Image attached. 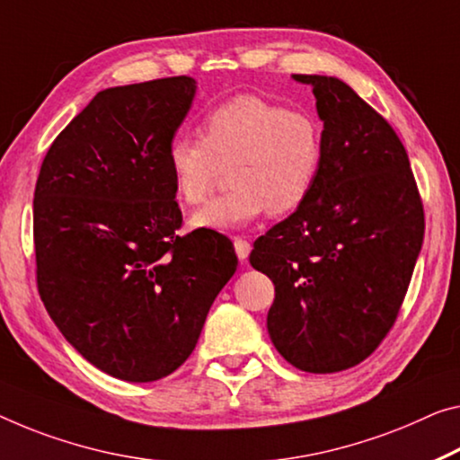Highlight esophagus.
Listing matches in <instances>:
<instances>
[{"mask_svg": "<svg viewBox=\"0 0 460 460\" xmlns=\"http://www.w3.org/2000/svg\"><path fill=\"white\" fill-rule=\"evenodd\" d=\"M234 251H236V254H238V259L244 263V261L249 259V254H251V243H249V240L236 236V238H234Z\"/></svg>", "mask_w": 460, "mask_h": 460, "instance_id": "obj_1", "label": "esophagus"}]
</instances>
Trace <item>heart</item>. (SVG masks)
<instances>
[{
  "label": "heart",
  "mask_w": 460,
  "mask_h": 460,
  "mask_svg": "<svg viewBox=\"0 0 460 460\" xmlns=\"http://www.w3.org/2000/svg\"><path fill=\"white\" fill-rule=\"evenodd\" d=\"M174 190L189 206L208 199L222 168L232 190L190 217L193 228L236 230L271 211L286 216L308 199L323 164V127L306 111L238 94L211 109L201 137L168 146Z\"/></svg>",
  "instance_id": "obj_1"
}]
</instances>
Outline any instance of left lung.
Segmentation results:
<instances>
[{"label": "left lung", "instance_id": "8db88e82", "mask_svg": "<svg viewBox=\"0 0 460 460\" xmlns=\"http://www.w3.org/2000/svg\"><path fill=\"white\" fill-rule=\"evenodd\" d=\"M310 84L323 164L308 199L254 240L251 265L275 286L267 331L304 372L364 362L397 321L423 243V206L405 147L348 84Z\"/></svg>", "mask_w": 460, "mask_h": 460}]
</instances>
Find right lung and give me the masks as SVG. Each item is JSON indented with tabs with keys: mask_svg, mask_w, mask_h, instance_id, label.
<instances>
[{
	"mask_svg": "<svg viewBox=\"0 0 460 460\" xmlns=\"http://www.w3.org/2000/svg\"><path fill=\"white\" fill-rule=\"evenodd\" d=\"M195 90L176 75L98 92L49 147L34 189L40 300L92 366L127 383L185 362L238 265L232 243L176 234L166 154Z\"/></svg>",
	"mask_w": 460,
	"mask_h": 460,
	"instance_id": "obj_1",
	"label": "right lung"
}]
</instances>
